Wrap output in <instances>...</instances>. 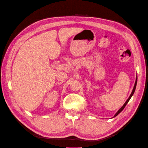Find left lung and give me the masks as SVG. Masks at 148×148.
<instances>
[{"mask_svg":"<svg viewBox=\"0 0 148 148\" xmlns=\"http://www.w3.org/2000/svg\"><path fill=\"white\" fill-rule=\"evenodd\" d=\"M136 84H137V76H136V81H135V84H134V88H133V90H132V92H131V94H130V96H129V98H128V100L126 101V102L124 103V105H123L121 108L119 110H118V111L117 113H115V115H114V117H116V116H117V115H119V113L121 112V111L123 110V109H124L125 108V106H126V105H127V103L129 102V100H130V99L131 98V97L132 96V95L133 94H134V91H135V90H136Z\"/></svg>","mask_w":148,"mask_h":148,"instance_id":"obj_1","label":"left lung"}]
</instances>
